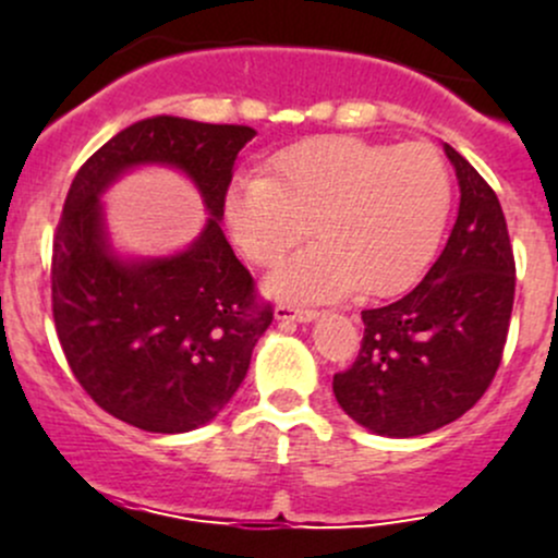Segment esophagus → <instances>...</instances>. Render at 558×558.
I'll use <instances>...</instances> for the list:
<instances>
[{
	"mask_svg": "<svg viewBox=\"0 0 558 558\" xmlns=\"http://www.w3.org/2000/svg\"><path fill=\"white\" fill-rule=\"evenodd\" d=\"M319 315L315 310H296V306H275V319L280 323H315Z\"/></svg>",
	"mask_w": 558,
	"mask_h": 558,
	"instance_id": "1",
	"label": "esophagus"
}]
</instances>
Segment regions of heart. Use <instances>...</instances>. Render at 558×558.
Listing matches in <instances>:
<instances>
[{
    "label": "heart",
    "instance_id": "obj_1",
    "mask_svg": "<svg viewBox=\"0 0 558 558\" xmlns=\"http://www.w3.org/2000/svg\"><path fill=\"white\" fill-rule=\"evenodd\" d=\"M451 196V175L430 146L319 136L275 155L270 178L239 172L222 209L233 241L262 267L283 259L312 222L317 243L265 288L283 301H330L412 286L435 257Z\"/></svg>",
    "mask_w": 558,
    "mask_h": 558
}]
</instances>
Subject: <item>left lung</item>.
Instances as JSON below:
<instances>
[{
    "label": "left lung",
    "instance_id": "left-lung-1",
    "mask_svg": "<svg viewBox=\"0 0 558 558\" xmlns=\"http://www.w3.org/2000/svg\"><path fill=\"white\" fill-rule=\"evenodd\" d=\"M444 151L462 194L444 252L407 296L362 312L360 356L332 377L343 412L386 438L433 433L475 407L509 332L514 254L501 204L453 146Z\"/></svg>",
    "mask_w": 558,
    "mask_h": 558
}]
</instances>
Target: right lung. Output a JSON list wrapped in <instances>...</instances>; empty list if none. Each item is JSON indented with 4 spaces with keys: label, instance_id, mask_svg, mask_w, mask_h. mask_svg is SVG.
<instances>
[{
    "label": "right lung",
    "instance_id": "1",
    "mask_svg": "<svg viewBox=\"0 0 558 558\" xmlns=\"http://www.w3.org/2000/svg\"><path fill=\"white\" fill-rule=\"evenodd\" d=\"M257 131L189 118L138 120L86 159L70 185L52 252V312L70 369L112 417L149 433L213 422L272 323L222 233L235 157ZM138 167L178 169L210 217L181 253L117 252L100 196Z\"/></svg>",
    "mask_w": 558,
    "mask_h": 558
}]
</instances>
